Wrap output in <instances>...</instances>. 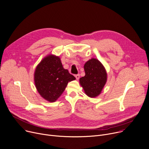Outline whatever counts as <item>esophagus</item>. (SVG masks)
I'll use <instances>...</instances> for the list:
<instances>
[{
  "label": "esophagus",
  "mask_w": 149,
  "mask_h": 149,
  "mask_svg": "<svg viewBox=\"0 0 149 149\" xmlns=\"http://www.w3.org/2000/svg\"><path fill=\"white\" fill-rule=\"evenodd\" d=\"M75 77L77 79H78L79 78V74H76V75H75Z\"/></svg>",
  "instance_id": "esophagus-1"
}]
</instances>
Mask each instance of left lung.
I'll return each instance as SVG.
<instances>
[{
	"mask_svg": "<svg viewBox=\"0 0 149 149\" xmlns=\"http://www.w3.org/2000/svg\"><path fill=\"white\" fill-rule=\"evenodd\" d=\"M86 75L80 78L79 83L87 95L96 97L101 93L107 81V73L102 63L97 59L92 58L84 66Z\"/></svg>",
	"mask_w": 149,
	"mask_h": 149,
	"instance_id": "obj_1",
	"label": "left lung"
}]
</instances>
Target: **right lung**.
<instances>
[{
  "label": "right lung",
  "instance_id": "1",
  "mask_svg": "<svg viewBox=\"0 0 149 149\" xmlns=\"http://www.w3.org/2000/svg\"><path fill=\"white\" fill-rule=\"evenodd\" d=\"M75 79L63 68L59 57L50 55L37 66L34 72L36 87L43 98L55 102L64 91L68 83Z\"/></svg>",
  "mask_w": 149,
  "mask_h": 149
}]
</instances>
